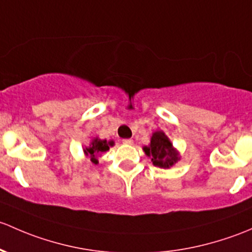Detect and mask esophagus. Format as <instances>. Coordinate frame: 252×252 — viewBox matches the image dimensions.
<instances>
[{
    "label": "esophagus",
    "mask_w": 252,
    "mask_h": 252,
    "mask_svg": "<svg viewBox=\"0 0 252 252\" xmlns=\"http://www.w3.org/2000/svg\"><path fill=\"white\" fill-rule=\"evenodd\" d=\"M123 143L126 144V145H131L133 144V139H123Z\"/></svg>",
    "instance_id": "obj_1"
}]
</instances>
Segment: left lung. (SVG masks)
Here are the masks:
<instances>
[{
	"instance_id": "8db88e82",
	"label": "left lung",
	"mask_w": 252,
	"mask_h": 252,
	"mask_svg": "<svg viewBox=\"0 0 252 252\" xmlns=\"http://www.w3.org/2000/svg\"><path fill=\"white\" fill-rule=\"evenodd\" d=\"M143 152L152 159L153 165L160 168H170L181 160L180 152L173 147L164 131L153 132L149 145L143 147Z\"/></svg>"
}]
</instances>
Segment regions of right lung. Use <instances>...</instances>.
Listing matches in <instances>:
<instances>
[{"mask_svg": "<svg viewBox=\"0 0 252 252\" xmlns=\"http://www.w3.org/2000/svg\"><path fill=\"white\" fill-rule=\"evenodd\" d=\"M114 141H107V139H100L98 137L91 141L88 147L84 148V154L90 158L91 162L94 165L98 164V158L102 157L103 153L108 152L109 148L113 147Z\"/></svg>", "mask_w": 252, "mask_h": 252, "instance_id": "add662e5", "label": "right lung"}]
</instances>
